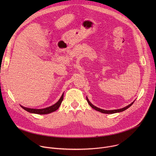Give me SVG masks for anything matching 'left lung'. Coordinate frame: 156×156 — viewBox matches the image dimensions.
<instances>
[{"mask_svg":"<svg viewBox=\"0 0 156 156\" xmlns=\"http://www.w3.org/2000/svg\"><path fill=\"white\" fill-rule=\"evenodd\" d=\"M86 100H87V102H88V104H89V105H90L93 108H94V109H95L96 110H97V111H99V112H101V113H103V114H115V113H117V112H123V111H124V110H125L126 109H127L128 108H129L133 104V102H134L135 101H133V102H131L130 104H129L128 105H127V106H126V107H123V108H120V109H116V110H104V109H101V108H98V107H96V106H94V105H93L91 102H90V101H89V99H88V98L86 97Z\"/></svg>","mask_w":156,"mask_h":156,"instance_id":"8db88e82","label":"left lung"}]
</instances>
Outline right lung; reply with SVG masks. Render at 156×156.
I'll list each match as a JSON object with an SVG mask.
<instances>
[{"mask_svg": "<svg viewBox=\"0 0 156 156\" xmlns=\"http://www.w3.org/2000/svg\"><path fill=\"white\" fill-rule=\"evenodd\" d=\"M63 93L62 94L60 99L55 104H54V105H52L50 107L44 108H41V109L27 108V107H25L22 106V105H21V107L23 108L24 110H27V112H30V113L36 114H41V115L48 114H50L51 112H54V111L57 110L59 108V107H60V104H61V103L63 101Z\"/></svg>", "mask_w": 156, "mask_h": 156, "instance_id": "add662e5", "label": "right lung"}]
</instances>
